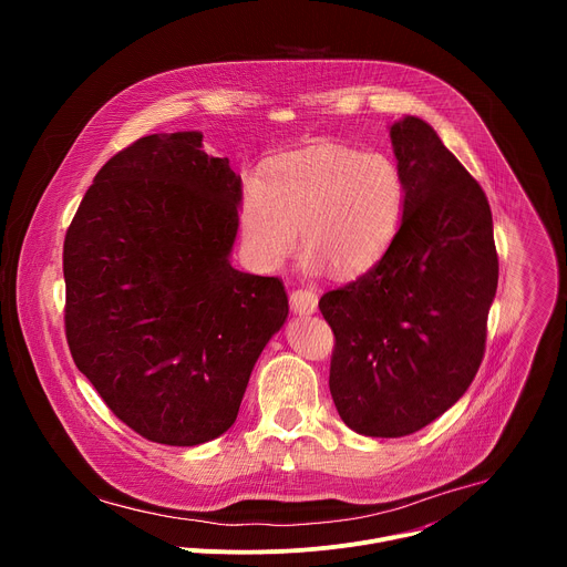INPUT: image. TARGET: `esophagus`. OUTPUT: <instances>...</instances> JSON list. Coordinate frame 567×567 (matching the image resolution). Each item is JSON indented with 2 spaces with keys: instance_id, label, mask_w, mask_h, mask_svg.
<instances>
[{
  "instance_id": "obj_1",
  "label": "esophagus",
  "mask_w": 567,
  "mask_h": 567,
  "mask_svg": "<svg viewBox=\"0 0 567 567\" xmlns=\"http://www.w3.org/2000/svg\"><path fill=\"white\" fill-rule=\"evenodd\" d=\"M318 307V296L311 289L291 291V309L296 313H313Z\"/></svg>"
}]
</instances>
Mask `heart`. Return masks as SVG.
I'll list each match as a JSON object with an SVG mask.
<instances>
[{"mask_svg": "<svg viewBox=\"0 0 567 567\" xmlns=\"http://www.w3.org/2000/svg\"><path fill=\"white\" fill-rule=\"evenodd\" d=\"M406 179L385 154L316 143L271 168L267 184L247 179L239 204L241 239L262 269L298 251L311 269L339 280L363 276L390 251L406 217Z\"/></svg>", "mask_w": 567, "mask_h": 567, "instance_id": "obj_1", "label": "heart"}]
</instances>
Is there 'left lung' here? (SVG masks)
Returning <instances> with one entry per match:
<instances>
[{"label": "left lung", "mask_w": 567, "mask_h": 567, "mask_svg": "<svg viewBox=\"0 0 567 567\" xmlns=\"http://www.w3.org/2000/svg\"><path fill=\"white\" fill-rule=\"evenodd\" d=\"M406 217L390 251L322 293L334 332L330 392L368 437L411 435L471 385L487 341L498 254L487 195L417 116L390 125Z\"/></svg>", "instance_id": "8db88e82"}]
</instances>
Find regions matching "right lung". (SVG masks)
Returning <instances> with one entry per match:
<instances>
[{"instance_id": "1", "label": "right lung", "mask_w": 567, "mask_h": 567, "mask_svg": "<svg viewBox=\"0 0 567 567\" xmlns=\"http://www.w3.org/2000/svg\"><path fill=\"white\" fill-rule=\"evenodd\" d=\"M241 179L199 132L150 134L94 177L64 235L73 363L141 437L226 433L289 313L278 278L230 267Z\"/></svg>"}]
</instances>
